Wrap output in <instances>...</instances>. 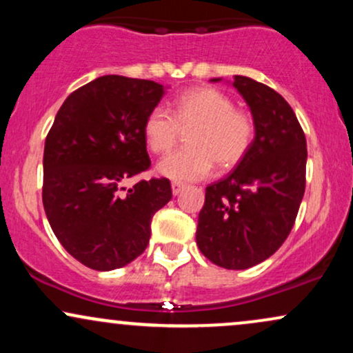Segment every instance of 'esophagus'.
Listing matches in <instances>:
<instances>
[{"label":"esophagus","mask_w":353,"mask_h":353,"mask_svg":"<svg viewBox=\"0 0 353 353\" xmlns=\"http://www.w3.org/2000/svg\"><path fill=\"white\" fill-rule=\"evenodd\" d=\"M171 188H172V194H174V196H179V194H181V190L184 189V185H182L181 182H172V185H171Z\"/></svg>","instance_id":"34e87169"}]
</instances>
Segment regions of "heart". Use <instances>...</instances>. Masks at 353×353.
I'll return each instance as SVG.
<instances>
[{
    "mask_svg": "<svg viewBox=\"0 0 353 353\" xmlns=\"http://www.w3.org/2000/svg\"><path fill=\"white\" fill-rule=\"evenodd\" d=\"M182 131H190V148L164 157L161 176L177 182L204 179L216 163L230 169L245 157L254 139V123L236 111L234 101L214 88H196L174 101V116L163 106L151 109L144 121V139L152 152L165 154Z\"/></svg>",
    "mask_w": 353,
    "mask_h": 353,
    "instance_id": "b5f03b06",
    "label": "heart"
}]
</instances>
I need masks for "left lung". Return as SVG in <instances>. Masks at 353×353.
Returning a JSON list of instances; mask_svg holds the SVG:
<instances>
[{
	"label": "left lung",
	"mask_w": 353,
	"mask_h": 353,
	"mask_svg": "<svg viewBox=\"0 0 353 353\" xmlns=\"http://www.w3.org/2000/svg\"><path fill=\"white\" fill-rule=\"evenodd\" d=\"M232 86L250 109L254 141L237 168L205 189L196 242L212 264L244 270L269 259L294 228L305 192L307 141L272 88L247 76H234Z\"/></svg>",
	"instance_id": "obj_1"
}]
</instances>
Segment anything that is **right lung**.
Returning <instances> with one entry per match:
<instances>
[{"mask_svg":"<svg viewBox=\"0 0 353 353\" xmlns=\"http://www.w3.org/2000/svg\"><path fill=\"white\" fill-rule=\"evenodd\" d=\"M165 88L108 74L68 96L44 143L43 205L61 245L89 269L114 270L144 252L169 179L129 177L151 165L144 121Z\"/></svg>","mask_w":353,"mask_h":353,"instance_id":"add662e5","label":"right lung"}]
</instances>
